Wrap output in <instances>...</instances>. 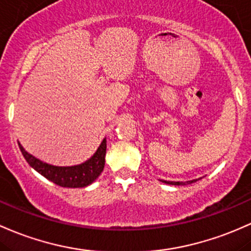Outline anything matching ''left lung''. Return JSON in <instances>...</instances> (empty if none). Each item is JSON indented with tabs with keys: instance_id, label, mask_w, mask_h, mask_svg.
<instances>
[{
	"instance_id": "1",
	"label": "left lung",
	"mask_w": 251,
	"mask_h": 251,
	"mask_svg": "<svg viewBox=\"0 0 251 251\" xmlns=\"http://www.w3.org/2000/svg\"><path fill=\"white\" fill-rule=\"evenodd\" d=\"M162 182L164 183H168V184H174V186H181V184H191L193 182H197L198 180H192V181H187V182H173V181H163L161 180Z\"/></svg>"
}]
</instances>
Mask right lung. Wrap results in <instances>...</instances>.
<instances>
[{"label":"right lung","instance_id":"add662e5","mask_svg":"<svg viewBox=\"0 0 251 251\" xmlns=\"http://www.w3.org/2000/svg\"><path fill=\"white\" fill-rule=\"evenodd\" d=\"M21 152L28 164L33 169L48 180L56 183L57 186L67 187V188H83L93 183L99 175L102 173L104 167V156H106V139L102 140L98 151L92 158L84 163L74 167H54L51 164L44 163L40 159L29 155L25 149L19 144Z\"/></svg>","mask_w":251,"mask_h":251}]
</instances>
